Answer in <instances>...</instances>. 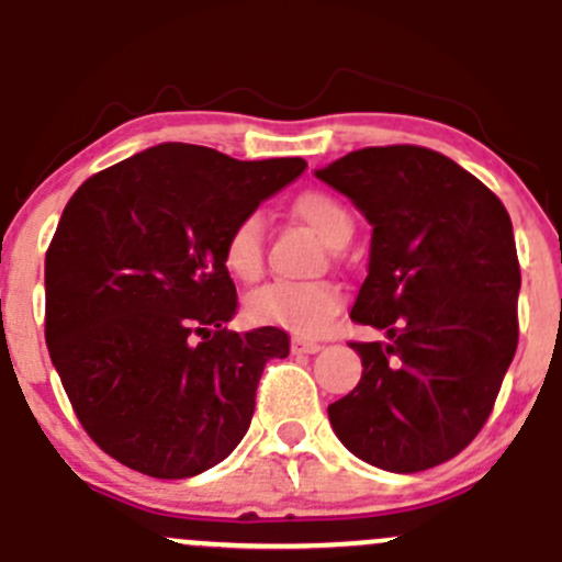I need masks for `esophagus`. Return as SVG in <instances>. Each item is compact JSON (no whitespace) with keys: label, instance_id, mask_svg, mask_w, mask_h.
<instances>
[{"label":"esophagus","instance_id":"obj_1","mask_svg":"<svg viewBox=\"0 0 562 562\" xmlns=\"http://www.w3.org/2000/svg\"><path fill=\"white\" fill-rule=\"evenodd\" d=\"M291 348L293 353H318L324 346L318 340H307V337H293Z\"/></svg>","mask_w":562,"mask_h":562}]
</instances>
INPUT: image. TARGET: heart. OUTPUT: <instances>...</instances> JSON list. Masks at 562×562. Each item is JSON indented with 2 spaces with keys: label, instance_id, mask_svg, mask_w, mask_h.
Returning <instances> with one entry per match:
<instances>
[{
  "label": "heart",
  "instance_id": "1",
  "mask_svg": "<svg viewBox=\"0 0 562 562\" xmlns=\"http://www.w3.org/2000/svg\"><path fill=\"white\" fill-rule=\"evenodd\" d=\"M291 211L329 247H342L353 231L348 209L329 192H302ZM222 260L238 282H255L263 274V222L258 214L241 216L231 227ZM340 307L342 293L331 282H271L247 299V313L255 324L307 337L329 329Z\"/></svg>",
  "mask_w": 562,
  "mask_h": 562
}]
</instances>
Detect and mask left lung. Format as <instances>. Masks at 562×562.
I'll return each instance as SVG.
<instances>
[{"mask_svg": "<svg viewBox=\"0 0 562 562\" xmlns=\"http://www.w3.org/2000/svg\"><path fill=\"white\" fill-rule=\"evenodd\" d=\"M373 225L351 321L362 379L329 406L337 439L390 472L459 456L486 426L519 342L514 225L497 194L419 145L362 148L315 170Z\"/></svg>", "mask_w": 562, "mask_h": 562, "instance_id": "1", "label": "left lung"}]
</instances>
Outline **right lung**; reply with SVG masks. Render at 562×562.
<instances>
[{
	"instance_id": "1",
	"label": "right lung",
	"mask_w": 562,
	"mask_h": 562,
	"mask_svg": "<svg viewBox=\"0 0 562 562\" xmlns=\"http://www.w3.org/2000/svg\"><path fill=\"white\" fill-rule=\"evenodd\" d=\"M304 159L238 161L165 143L87 178L46 249V342L92 442L150 477H192L249 428L277 326L231 331L222 247Z\"/></svg>"
}]
</instances>
